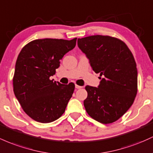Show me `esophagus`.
<instances>
[{"instance_id": "esophagus-1", "label": "esophagus", "mask_w": 153, "mask_h": 153, "mask_svg": "<svg viewBox=\"0 0 153 153\" xmlns=\"http://www.w3.org/2000/svg\"><path fill=\"white\" fill-rule=\"evenodd\" d=\"M75 88H76L77 89H79V88H82V86H80V85H75Z\"/></svg>"}]
</instances>
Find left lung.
<instances>
[{
    "instance_id": "left-lung-1",
    "label": "left lung",
    "mask_w": 153,
    "mask_h": 153,
    "mask_svg": "<svg viewBox=\"0 0 153 153\" xmlns=\"http://www.w3.org/2000/svg\"><path fill=\"white\" fill-rule=\"evenodd\" d=\"M78 46L101 79L98 88L85 86V110L97 121L113 123L127 112L137 96V69L133 54L123 41L108 36L78 38Z\"/></svg>"
}]
</instances>
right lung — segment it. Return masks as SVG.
Listing matches in <instances>:
<instances>
[{
	"instance_id": "add662e5",
	"label": "right lung",
	"mask_w": 153,
	"mask_h": 153,
	"mask_svg": "<svg viewBox=\"0 0 153 153\" xmlns=\"http://www.w3.org/2000/svg\"><path fill=\"white\" fill-rule=\"evenodd\" d=\"M77 38H45L23 47L16 62L13 86L15 97L25 113L36 121L51 123L65 112L75 84L63 85L49 78L60 60L76 45Z\"/></svg>"
}]
</instances>
